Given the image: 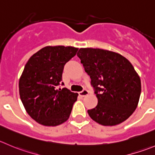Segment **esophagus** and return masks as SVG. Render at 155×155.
Masks as SVG:
<instances>
[{
  "instance_id": "34e87169",
  "label": "esophagus",
  "mask_w": 155,
  "mask_h": 155,
  "mask_svg": "<svg viewBox=\"0 0 155 155\" xmlns=\"http://www.w3.org/2000/svg\"><path fill=\"white\" fill-rule=\"evenodd\" d=\"M88 93H89V91H88V90H87V89H83V90H82V91H79V95H81V96H82V97H84V96L88 95Z\"/></svg>"
}]
</instances>
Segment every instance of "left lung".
I'll return each instance as SVG.
<instances>
[{"instance_id":"8db88e82","label":"left lung","mask_w":155,"mask_h":155,"mask_svg":"<svg viewBox=\"0 0 155 155\" xmlns=\"http://www.w3.org/2000/svg\"><path fill=\"white\" fill-rule=\"evenodd\" d=\"M77 56L97 97V106L88 110L90 117L103 126L128 119L141 94L140 78L131 63L119 54L99 48H80Z\"/></svg>"}]
</instances>
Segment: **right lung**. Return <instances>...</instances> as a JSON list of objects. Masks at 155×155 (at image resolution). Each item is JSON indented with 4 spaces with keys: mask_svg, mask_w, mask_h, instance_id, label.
<instances>
[{
    "mask_svg": "<svg viewBox=\"0 0 155 155\" xmlns=\"http://www.w3.org/2000/svg\"><path fill=\"white\" fill-rule=\"evenodd\" d=\"M77 51L71 46H47L25 64L19 82V95L28 115L38 124L55 127L70 117L78 94L58 86L64 85V66Z\"/></svg>",
    "mask_w": 155,
    "mask_h": 155,
    "instance_id": "obj_1",
    "label": "right lung"
}]
</instances>
